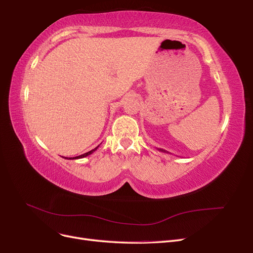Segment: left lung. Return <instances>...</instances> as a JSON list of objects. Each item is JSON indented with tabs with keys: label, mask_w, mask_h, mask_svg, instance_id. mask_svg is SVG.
I'll list each match as a JSON object with an SVG mask.
<instances>
[{
	"label": "left lung",
	"mask_w": 253,
	"mask_h": 253,
	"mask_svg": "<svg viewBox=\"0 0 253 253\" xmlns=\"http://www.w3.org/2000/svg\"><path fill=\"white\" fill-rule=\"evenodd\" d=\"M160 152H165V153H168L167 151H165V150H163V149H158Z\"/></svg>",
	"instance_id": "1"
}]
</instances>
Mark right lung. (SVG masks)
<instances>
[{
    "mask_svg": "<svg viewBox=\"0 0 253 253\" xmlns=\"http://www.w3.org/2000/svg\"><path fill=\"white\" fill-rule=\"evenodd\" d=\"M99 147V145H98ZM98 147H96L95 149H93L91 151H89V152H87V153H84V154H82V155H79V156H76V157H70V158H65V159H79V158H83V157H86V156H88V155H90V154H93V153L98 149Z\"/></svg>",
    "mask_w": 253,
    "mask_h": 253,
    "instance_id": "1",
    "label": "right lung"
}]
</instances>
